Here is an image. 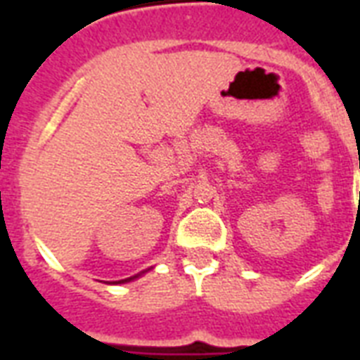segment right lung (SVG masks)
I'll return each mask as SVG.
<instances>
[{
  "mask_svg": "<svg viewBox=\"0 0 360 360\" xmlns=\"http://www.w3.org/2000/svg\"><path fill=\"white\" fill-rule=\"evenodd\" d=\"M141 274H143V271H141L140 274H134V276H130V278L120 280V282H117V284H124V282H132V280H136V278H138V276H141Z\"/></svg>",
  "mask_w": 360,
  "mask_h": 360,
  "instance_id": "1",
  "label": "right lung"
}]
</instances>
